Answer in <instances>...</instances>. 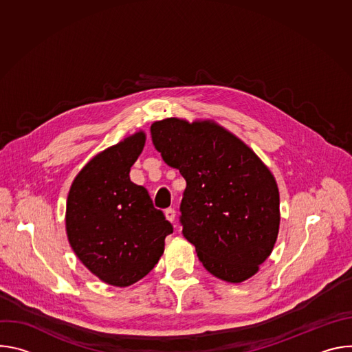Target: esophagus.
<instances>
[{"instance_id": "obj_1", "label": "esophagus", "mask_w": 352, "mask_h": 352, "mask_svg": "<svg viewBox=\"0 0 352 352\" xmlns=\"http://www.w3.org/2000/svg\"><path fill=\"white\" fill-rule=\"evenodd\" d=\"M164 214H166V219L168 220V221H174L175 220V209H173V208H168V209H166L164 210Z\"/></svg>"}]
</instances>
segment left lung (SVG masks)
I'll use <instances>...</instances> for the list:
<instances>
[{"mask_svg": "<svg viewBox=\"0 0 352 352\" xmlns=\"http://www.w3.org/2000/svg\"><path fill=\"white\" fill-rule=\"evenodd\" d=\"M163 160L186 181L184 236L213 276L241 283L269 255L280 226L274 177L242 140L212 121H157L150 128Z\"/></svg>", "mask_w": 352, "mask_h": 352, "instance_id": "left-lung-1", "label": "left lung"}]
</instances>
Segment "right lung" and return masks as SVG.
Wrapping results in <instances>:
<instances>
[{
    "label": "right lung",
    "mask_w": 352,
    "mask_h": 352,
    "mask_svg": "<svg viewBox=\"0 0 352 352\" xmlns=\"http://www.w3.org/2000/svg\"><path fill=\"white\" fill-rule=\"evenodd\" d=\"M144 139L138 132L91 159L76 175L67 200L74 252L94 276L116 287H128L152 270L173 232L147 190L129 179Z\"/></svg>",
    "instance_id": "add662e5"
}]
</instances>
